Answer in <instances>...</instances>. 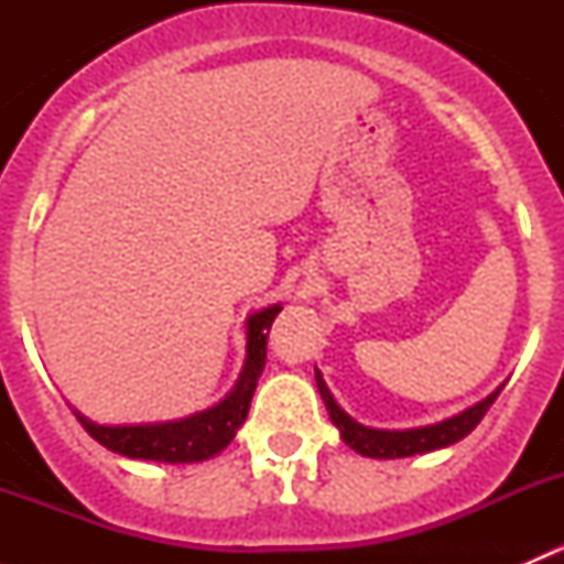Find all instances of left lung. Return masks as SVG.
Instances as JSON below:
<instances>
[{
	"instance_id": "1",
	"label": "left lung",
	"mask_w": 564,
	"mask_h": 564,
	"mask_svg": "<svg viewBox=\"0 0 564 564\" xmlns=\"http://www.w3.org/2000/svg\"><path fill=\"white\" fill-rule=\"evenodd\" d=\"M316 388L322 392V401L324 406H327L329 420L338 425L340 440H344L351 451H357L360 456H368V458H406V456H417V453L440 451V447H447L453 445V442L464 440L466 434H471V431L477 429L482 414L491 409V403L497 401L499 390H502L499 388L497 392H491L486 401L475 403V406L456 414V417L445 420V423L429 425V429L377 431V429H366V425L355 423V420H351L349 414L335 403L333 392L327 390V384H324L322 373L318 371H316Z\"/></svg>"
}]
</instances>
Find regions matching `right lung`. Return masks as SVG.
<instances>
[{"label": "right lung", "mask_w": 564, "mask_h": 564, "mask_svg": "<svg viewBox=\"0 0 564 564\" xmlns=\"http://www.w3.org/2000/svg\"><path fill=\"white\" fill-rule=\"evenodd\" d=\"M281 314V305L264 308L248 318V360L240 382L226 401L218 406L198 412L176 423L158 425H95L76 412L78 423L89 436L108 451L128 458L166 460V464H193V460L213 458L235 440L237 429L246 423L250 398L259 384L267 362V335L272 322Z\"/></svg>", "instance_id": "right-lung-1"}]
</instances>
